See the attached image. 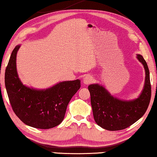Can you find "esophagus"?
<instances>
[{
    "instance_id": "obj_1",
    "label": "esophagus",
    "mask_w": 157,
    "mask_h": 157,
    "mask_svg": "<svg viewBox=\"0 0 157 157\" xmlns=\"http://www.w3.org/2000/svg\"><path fill=\"white\" fill-rule=\"evenodd\" d=\"M94 80V79L92 76L90 75H86L85 78H83V83L85 84V85H90V84L92 83Z\"/></svg>"
}]
</instances>
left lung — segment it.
I'll return each mask as SVG.
<instances>
[{
    "mask_svg": "<svg viewBox=\"0 0 157 157\" xmlns=\"http://www.w3.org/2000/svg\"><path fill=\"white\" fill-rule=\"evenodd\" d=\"M137 59L145 69V83L141 94L132 101H123L110 94L104 86L94 84L88 86L95 122L104 129L116 131L125 129L145 113L151 99V90L148 66L141 55Z\"/></svg>",
    "mask_w": 157,
    "mask_h": 157,
    "instance_id": "8db88e82",
    "label": "left lung"
}]
</instances>
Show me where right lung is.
<instances>
[{"instance_id": "1", "label": "right lung", "mask_w": 157, "mask_h": 157, "mask_svg": "<svg viewBox=\"0 0 157 157\" xmlns=\"http://www.w3.org/2000/svg\"><path fill=\"white\" fill-rule=\"evenodd\" d=\"M20 46L11 53L5 73V84L14 113L26 125L49 129L63 120L67 104L79 89L80 80L62 82L52 87L37 90L22 85L16 69V55Z\"/></svg>"}]
</instances>
